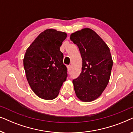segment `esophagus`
<instances>
[{
    "mask_svg": "<svg viewBox=\"0 0 133 133\" xmlns=\"http://www.w3.org/2000/svg\"><path fill=\"white\" fill-rule=\"evenodd\" d=\"M67 68H68V71L69 72H71V65H68V66H67Z\"/></svg>",
    "mask_w": 133,
    "mask_h": 133,
    "instance_id": "34e87169",
    "label": "esophagus"
}]
</instances>
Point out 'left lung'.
<instances>
[{
  "label": "left lung",
  "instance_id": "8db88e82",
  "mask_svg": "<svg viewBox=\"0 0 133 133\" xmlns=\"http://www.w3.org/2000/svg\"><path fill=\"white\" fill-rule=\"evenodd\" d=\"M70 39L77 45L82 59L81 73L72 81L74 91L81 101H93L101 96L110 81L113 63L110 48L90 28L72 33Z\"/></svg>",
  "mask_w": 133,
  "mask_h": 133
}]
</instances>
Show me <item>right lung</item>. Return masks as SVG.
<instances>
[{"mask_svg":"<svg viewBox=\"0 0 133 133\" xmlns=\"http://www.w3.org/2000/svg\"><path fill=\"white\" fill-rule=\"evenodd\" d=\"M66 32L54 29L42 32L27 48L23 59L26 79L38 97L52 100L66 81L67 68L60 51Z\"/></svg>","mask_w":133,"mask_h":133,"instance_id":"1","label":"right lung"}]
</instances>
